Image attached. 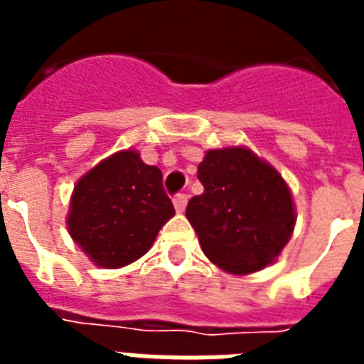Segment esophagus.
Segmentation results:
<instances>
[{"mask_svg":"<svg viewBox=\"0 0 364 364\" xmlns=\"http://www.w3.org/2000/svg\"><path fill=\"white\" fill-rule=\"evenodd\" d=\"M187 202H188V196L187 194H176L173 196V205H176V210L181 213V211H185V208H187Z\"/></svg>","mask_w":364,"mask_h":364,"instance_id":"obj_1","label":"esophagus"}]
</instances>
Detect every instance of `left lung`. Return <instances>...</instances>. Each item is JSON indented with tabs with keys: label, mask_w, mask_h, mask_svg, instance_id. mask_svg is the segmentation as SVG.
I'll return each mask as SVG.
<instances>
[{
	"label": "left lung",
	"mask_w": 364,
	"mask_h": 364,
	"mask_svg": "<svg viewBox=\"0 0 364 364\" xmlns=\"http://www.w3.org/2000/svg\"><path fill=\"white\" fill-rule=\"evenodd\" d=\"M204 193L193 196L187 219L205 257L230 274H251L276 260L294 228L287 183L249 149L208 151L198 164Z\"/></svg>",
	"instance_id": "8db88e82"
}]
</instances>
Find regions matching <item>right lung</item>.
<instances>
[{
    "label": "right lung",
    "mask_w": 364,
    "mask_h": 364,
    "mask_svg": "<svg viewBox=\"0 0 364 364\" xmlns=\"http://www.w3.org/2000/svg\"><path fill=\"white\" fill-rule=\"evenodd\" d=\"M173 215L162 171L128 149L102 160L77 181L68 228L96 264L121 268L147 253Z\"/></svg>",
    "instance_id": "add662e5"
}]
</instances>
